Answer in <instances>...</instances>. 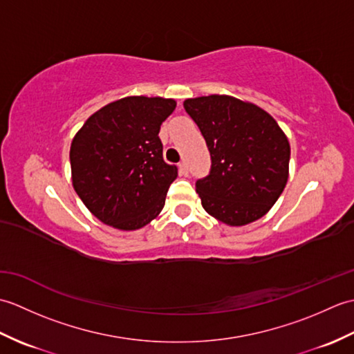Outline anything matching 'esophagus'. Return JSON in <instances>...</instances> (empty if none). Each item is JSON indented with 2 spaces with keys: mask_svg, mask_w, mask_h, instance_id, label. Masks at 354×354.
<instances>
[{
  "mask_svg": "<svg viewBox=\"0 0 354 354\" xmlns=\"http://www.w3.org/2000/svg\"><path fill=\"white\" fill-rule=\"evenodd\" d=\"M178 169H179V175L183 176H187V173H189V169H187V164L184 161L178 164Z\"/></svg>",
  "mask_w": 354,
  "mask_h": 354,
  "instance_id": "esophagus-1",
  "label": "esophagus"
}]
</instances>
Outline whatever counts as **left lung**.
Segmentation results:
<instances>
[{
    "instance_id": "left-lung-1",
    "label": "left lung",
    "mask_w": 354,
    "mask_h": 354,
    "mask_svg": "<svg viewBox=\"0 0 354 354\" xmlns=\"http://www.w3.org/2000/svg\"><path fill=\"white\" fill-rule=\"evenodd\" d=\"M184 108L212 155L209 173L196 181L205 212L231 227L265 216L289 178L290 146L281 127L257 104L231 95L187 99Z\"/></svg>"
}]
</instances>
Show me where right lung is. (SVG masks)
<instances>
[{"mask_svg": "<svg viewBox=\"0 0 354 354\" xmlns=\"http://www.w3.org/2000/svg\"><path fill=\"white\" fill-rule=\"evenodd\" d=\"M173 99L132 95L89 117L70 149L73 187L97 219L117 230L142 228L161 213L178 176L158 137Z\"/></svg>", "mask_w": 354, "mask_h": 354, "instance_id": "obj_1", "label": "right lung"}]
</instances>
